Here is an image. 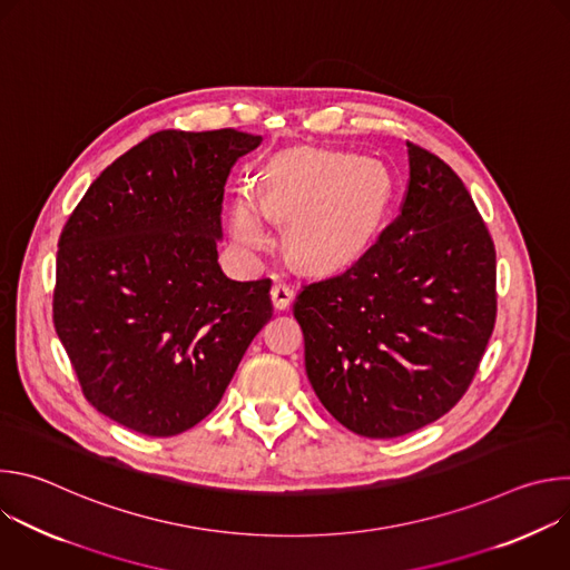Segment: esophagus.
<instances>
[{
	"mask_svg": "<svg viewBox=\"0 0 570 570\" xmlns=\"http://www.w3.org/2000/svg\"><path fill=\"white\" fill-rule=\"evenodd\" d=\"M271 299H273V306L282 311L293 302V288L286 286L284 282H275L271 288Z\"/></svg>",
	"mask_w": 570,
	"mask_h": 570,
	"instance_id": "1",
	"label": "esophagus"
}]
</instances>
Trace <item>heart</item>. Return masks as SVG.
<instances>
[{"label": "heart", "mask_w": 570, "mask_h": 570, "mask_svg": "<svg viewBox=\"0 0 570 570\" xmlns=\"http://www.w3.org/2000/svg\"><path fill=\"white\" fill-rule=\"evenodd\" d=\"M385 196V176L372 159L330 150L275 159L262 189V203L271 214L295 216L288 234L291 253L313 268L352 262L374 234ZM232 232L238 246L250 253L268 243L264 212L250 194L236 198Z\"/></svg>", "instance_id": "b5f03b06"}]
</instances>
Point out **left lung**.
<instances>
[{
  "label": "left lung",
  "mask_w": 570,
  "mask_h": 570,
  "mask_svg": "<svg viewBox=\"0 0 570 570\" xmlns=\"http://www.w3.org/2000/svg\"><path fill=\"white\" fill-rule=\"evenodd\" d=\"M409 146L399 216L343 273L304 284L293 313L306 376L345 429L413 433L469 390L497 322V250L444 159Z\"/></svg>",
  "instance_id": "obj_1"
}]
</instances>
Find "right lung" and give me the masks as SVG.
<instances>
[{"mask_svg":"<svg viewBox=\"0 0 570 570\" xmlns=\"http://www.w3.org/2000/svg\"><path fill=\"white\" fill-rule=\"evenodd\" d=\"M234 128L159 130L90 185L56 257L53 327L86 399L112 422L171 438L205 420L273 315L271 279L234 282L216 240Z\"/></svg>","mask_w":570,"mask_h":570,"instance_id":"1","label":"right lung"}]
</instances>
